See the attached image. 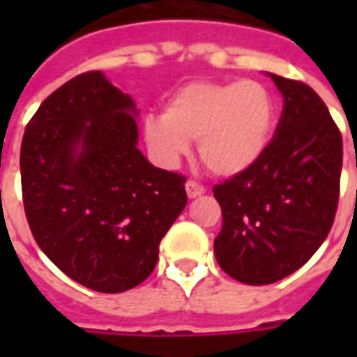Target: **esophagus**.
I'll return each mask as SVG.
<instances>
[{"instance_id":"esophagus-1","label":"esophagus","mask_w":357,"mask_h":357,"mask_svg":"<svg viewBox=\"0 0 357 357\" xmlns=\"http://www.w3.org/2000/svg\"><path fill=\"white\" fill-rule=\"evenodd\" d=\"M185 191L187 195L191 197V199H195V197H201L206 189H204V185H201L199 181H195V179H189L185 183Z\"/></svg>"}]
</instances>
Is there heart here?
Instances as JSON below:
<instances>
[{"label": "heart", "mask_w": 357, "mask_h": 357, "mask_svg": "<svg viewBox=\"0 0 357 357\" xmlns=\"http://www.w3.org/2000/svg\"><path fill=\"white\" fill-rule=\"evenodd\" d=\"M273 126L275 102L260 82H193L172 95L166 112L149 114L143 132L160 162H179L199 141L206 168L233 176L264 155Z\"/></svg>", "instance_id": "1"}]
</instances>
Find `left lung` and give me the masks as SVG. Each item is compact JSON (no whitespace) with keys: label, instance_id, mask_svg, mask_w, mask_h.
<instances>
[{"label":"left lung","instance_id":"obj_1","mask_svg":"<svg viewBox=\"0 0 357 357\" xmlns=\"http://www.w3.org/2000/svg\"><path fill=\"white\" fill-rule=\"evenodd\" d=\"M283 112L264 155L214 185L222 231L220 268L247 284H269L302 268L321 247L337 214L342 135L307 84L271 74Z\"/></svg>","mask_w":357,"mask_h":357}]
</instances>
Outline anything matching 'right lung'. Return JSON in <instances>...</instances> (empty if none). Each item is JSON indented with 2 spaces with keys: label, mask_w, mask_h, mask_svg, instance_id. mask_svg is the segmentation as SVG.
Instances as JSON below:
<instances>
[{
  "label": "right lung",
  "mask_w": 357,
  "mask_h": 357,
  "mask_svg": "<svg viewBox=\"0 0 357 357\" xmlns=\"http://www.w3.org/2000/svg\"><path fill=\"white\" fill-rule=\"evenodd\" d=\"M130 95L99 70L40 105L20 145L22 202L38 247L97 292L143 283L187 204L185 178L141 155Z\"/></svg>",
  "instance_id": "add662e5"
}]
</instances>
